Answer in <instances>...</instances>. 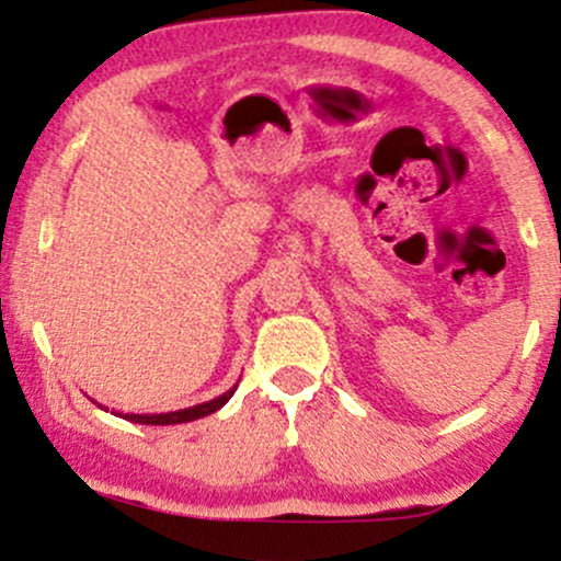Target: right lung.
<instances>
[{
	"label": "right lung",
	"instance_id": "obj_1",
	"mask_svg": "<svg viewBox=\"0 0 561 561\" xmlns=\"http://www.w3.org/2000/svg\"><path fill=\"white\" fill-rule=\"evenodd\" d=\"M233 385L228 392H222L220 398H211L206 400V403H198V405H191V409H180V411H167V414H123V411H115L112 409V414L123 416V420L128 422H137V424H182V422H193V420H202V416H209L215 414L217 409H222V405L231 400V394L236 392ZM99 409H104V405H99ZM107 411V409H104Z\"/></svg>",
	"mask_w": 561,
	"mask_h": 561
}]
</instances>
